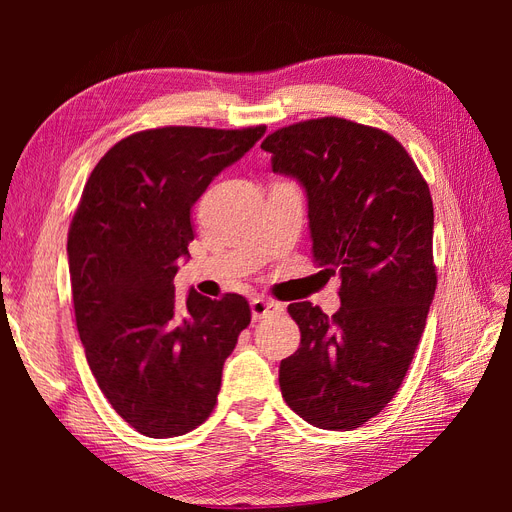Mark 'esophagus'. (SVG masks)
<instances>
[{
  "mask_svg": "<svg viewBox=\"0 0 512 512\" xmlns=\"http://www.w3.org/2000/svg\"><path fill=\"white\" fill-rule=\"evenodd\" d=\"M252 307V318L254 320H260V318H267V316H273V314H280L284 312V305L282 303H275L271 299H254L250 303Z\"/></svg>",
  "mask_w": 512,
  "mask_h": 512,
  "instance_id": "obj_1",
  "label": "esophagus"
}]
</instances>
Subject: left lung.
<instances>
[{
	"label": "left lung",
	"instance_id": "left-lung-1",
	"mask_svg": "<svg viewBox=\"0 0 512 512\" xmlns=\"http://www.w3.org/2000/svg\"><path fill=\"white\" fill-rule=\"evenodd\" d=\"M260 147L305 188L314 260L342 277L331 318L288 305L301 346L280 363L282 397L309 425L350 431L393 399L425 331L438 284L429 185L391 134L342 117L292 123Z\"/></svg>",
	"mask_w": 512,
	"mask_h": 512
}]
</instances>
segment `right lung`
Returning a JSON list of instances; mask_svg holds the SVG:
<instances>
[{
	"instance_id": "1",
	"label": "right lung",
	"mask_w": 512,
	"mask_h": 512,
	"mask_svg": "<svg viewBox=\"0 0 512 512\" xmlns=\"http://www.w3.org/2000/svg\"><path fill=\"white\" fill-rule=\"evenodd\" d=\"M265 130L136 132L85 183L68 232L76 329L108 404L143 436H183L207 421L252 320L241 294L213 301L190 290L179 305L173 280L190 256L194 203Z\"/></svg>"
}]
</instances>
